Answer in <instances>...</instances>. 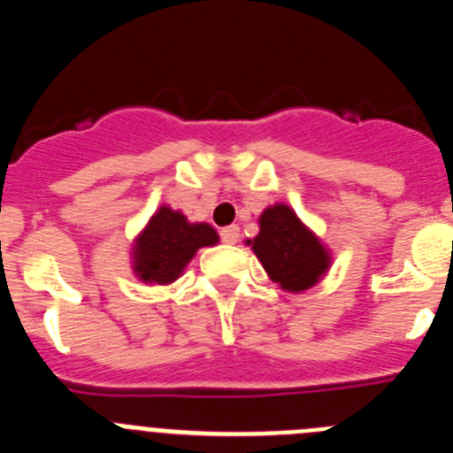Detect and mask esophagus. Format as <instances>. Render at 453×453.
Returning a JSON list of instances; mask_svg holds the SVG:
<instances>
[{"label": "esophagus", "mask_w": 453, "mask_h": 453, "mask_svg": "<svg viewBox=\"0 0 453 453\" xmlns=\"http://www.w3.org/2000/svg\"><path fill=\"white\" fill-rule=\"evenodd\" d=\"M219 238H222V242H226V245H235V242H238V238H240L238 224L224 226V229L219 231Z\"/></svg>", "instance_id": "1"}]
</instances>
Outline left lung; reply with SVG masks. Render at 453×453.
<instances>
[{
  "mask_svg": "<svg viewBox=\"0 0 453 453\" xmlns=\"http://www.w3.org/2000/svg\"><path fill=\"white\" fill-rule=\"evenodd\" d=\"M261 231L247 240L274 283L288 292H302L322 279L331 256L313 231H308L297 213L286 203L263 211Z\"/></svg>",
  "mask_w": 453,
  "mask_h": 453,
  "instance_id": "8db88e82",
  "label": "left lung"
}]
</instances>
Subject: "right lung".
<instances>
[{
	"mask_svg": "<svg viewBox=\"0 0 453 453\" xmlns=\"http://www.w3.org/2000/svg\"><path fill=\"white\" fill-rule=\"evenodd\" d=\"M218 242V234L208 224H190L186 215L161 206L151 215L145 231L134 245V272L145 283L177 281L183 267L202 247Z\"/></svg>",
	"mask_w": 453,
	"mask_h": 453,
	"instance_id": "add662e5",
	"label": "right lung"
}]
</instances>
